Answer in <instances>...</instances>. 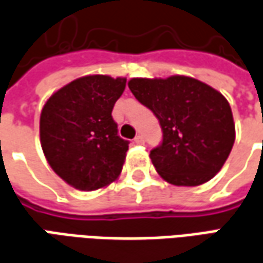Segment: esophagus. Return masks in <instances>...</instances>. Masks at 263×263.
Listing matches in <instances>:
<instances>
[{"instance_id":"obj_1","label":"esophagus","mask_w":263,"mask_h":263,"mask_svg":"<svg viewBox=\"0 0 263 263\" xmlns=\"http://www.w3.org/2000/svg\"><path fill=\"white\" fill-rule=\"evenodd\" d=\"M134 141H135V144H138V145H142V144L145 142V139H144V137H142V135H137Z\"/></svg>"}]
</instances>
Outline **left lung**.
Returning <instances> with one entry per match:
<instances>
[{
	"mask_svg": "<svg viewBox=\"0 0 263 263\" xmlns=\"http://www.w3.org/2000/svg\"><path fill=\"white\" fill-rule=\"evenodd\" d=\"M128 86L161 125L162 144L149 153L157 173L167 183L183 187L212 180L228 160L236 137L228 99L183 74L132 78Z\"/></svg>",
	"mask_w": 263,
	"mask_h": 263,
	"instance_id": "1",
	"label": "left lung"
}]
</instances>
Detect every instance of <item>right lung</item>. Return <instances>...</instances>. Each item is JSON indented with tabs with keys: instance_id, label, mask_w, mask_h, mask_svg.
<instances>
[{
	"instance_id": "1",
	"label": "right lung",
	"mask_w": 263,
	"mask_h": 263,
	"mask_svg": "<svg viewBox=\"0 0 263 263\" xmlns=\"http://www.w3.org/2000/svg\"><path fill=\"white\" fill-rule=\"evenodd\" d=\"M125 83V78L87 74L60 87L43 106L44 157L57 176L76 190L103 189L122 171L128 141L118 135L112 109Z\"/></svg>"
}]
</instances>
